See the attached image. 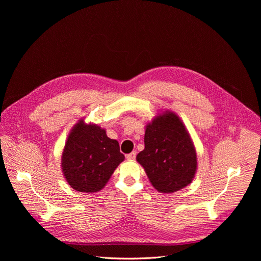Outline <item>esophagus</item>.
<instances>
[{"instance_id": "1", "label": "esophagus", "mask_w": 261, "mask_h": 261, "mask_svg": "<svg viewBox=\"0 0 261 261\" xmlns=\"http://www.w3.org/2000/svg\"><path fill=\"white\" fill-rule=\"evenodd\" d=\"M135 157H136V152H132V153H130V154H128V155L126 156L127 160H130V161L134 160V159H135Z\"/></svg>"}]
</instances>
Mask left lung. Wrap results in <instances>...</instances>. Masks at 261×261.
Instances as JSON below:
<instances>
[{
	"instance_id": "8db88e82",
	"label": "left lung",
	"mask_w": 261,
	"mask_h": 261,
	"mask_svg": "<svg viewBox=\"0 0 261 261\" xmlns=\"http://www.w3.org/2000/svg\"><path fill=\"white\" fill-rule=\"evenodd\" d=\"M136 161L160 193H173L192 182L198 166L196 148L174 111L161 110L146 124L144 150Z\"/></svg>"
}]
</instances>
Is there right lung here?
<instances>
[{
  "mask_svg": "<svg viewBox=\"0 0 261 261\" xmlns=\"http://www.w3.org/2000/svg\"><path fill=\"white\" fill-rule=\"evenodd\" d=\"M82 118L70 130L61 157L63 175L79 192L102 190L116 168L125 160L118 140L106 135L98 124Z\"/></svg>",
  "mask_w": 261,
  "mask_h": 261,
  "instance_id": "obj_1",
  "label": "right lung"
}]
</instances>
